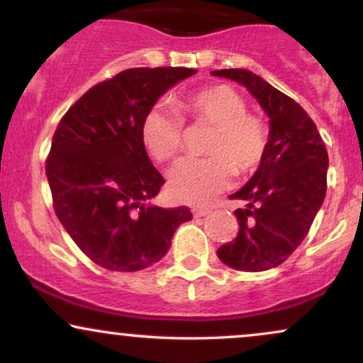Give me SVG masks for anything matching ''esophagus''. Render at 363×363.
<instances>
[{
  "label": "esophagus",
  "instance_id": "esophagus-1",
  "mask_svg": "<svg viewBox=\"0 0 363 363\" xmlns=\"http://www.w3.org/2000/svg\"><path fill=\"white\" fill-rule=\"evenodd\" d=\"M210 213V208L208 206H194L193 208V215L194 216H205Z\"/></svg>",
  "mask_w": 363,
  "mask_h": 363
}]
</instances>
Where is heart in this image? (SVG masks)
<instances>
[{
    "label": "heart",
    "mask_w": 363,
    "mask_h": 363,
    "mask_svg": "<svg viewBox=\"0 0 363 363\" xmlns=\"http://www.w3.org/2000/svg\"><path fill=\"white\" fill-rule=\"evenodd\" d=\"M176 109L152 107L140 128L143 148L153 160L169 162L184 145V121L210 126L203 143L208 157L186 158L170 170L169 191L179 201L206 203L230 182L234 170L249 174L266 155L269 131L264 121L247 111L244 99L227 85H210L177 99Z\"/></svg>",
    "instance_id": "b5f03b06"
}]
</instances>
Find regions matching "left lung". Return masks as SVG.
Returning a JSON list of instances; mask_svg holds the SVG:
<instances>
[{
    "mask_svg": "<svg viewBox=\"0 0 363 363\" xmlns=\"http://www.w3.org/2000/svg\"><path fill=\"white\" fill-rule=\"evenodd\" d=\"M215 77L244 85L269 118V141L259 169L230 199L239 234L216 251L230 268L264 272L289 259L309 232L328 186V150L314 121L294 99L247 69H218Z\"/></svg>",
    "mask_w": 363,
    "mask_h": 363,
    "instance_id": "left-lung-1",
    "label": "left lung"
}]
</instances>
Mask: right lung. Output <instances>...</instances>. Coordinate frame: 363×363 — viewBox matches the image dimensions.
Masks as SVG:
<instances>
[{
    "instance_id": "obj_1",
    "label": "right lung",
    "mask_w": 363,
    "mask_h": 363,
    "mask_svg": "<svg viewBox=\"0 0 363 363\" xmlns=\"http://www.w3.org/2000/svg\"><path fill=\"white\" fill-rule=\"evenodd\" d=\"M191 68H131L83 94L62 116L45 162L52 206L74 244L111 272L160 261L187 206H148L164 177L140 138L141 121Z\"/></svg>"
}]
</instances>
